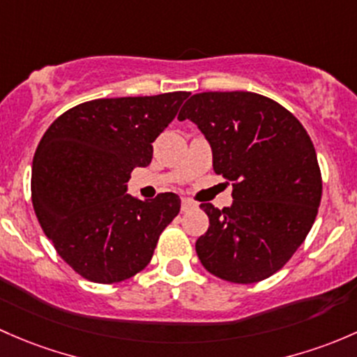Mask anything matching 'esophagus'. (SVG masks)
Segmentation results:
<instances>
[{
  "mask_svg": "<svg viewBox=\"0 0 357 357\" xmlns=\"http://www.w3.org/2000/svg\"><path fill=\"white\" fill-rule=\"evenodd\" d=\"M192 208H196V203H194V201H190V199H182V206H180V209H182V211H189V209H192Z\"/></svg>",
  "mask_w": 357,
  "mask_h": 357,
  "instance_id": "1",
  "label": "esophagus"
}]
</instances>
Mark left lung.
<instances>
[{"label":"left lung","mask_w":357,"mask_h":357,"mask_svg":"<svg viewBox=\"0 0 357 357\" xmlns=\"http://www.w3.org/2000/svg\"><path fill=\"white\" fill-rule=\"evenodd\" d=\"M211 144L213 168L232 182L234 203H203L209 229L196 252L209 273L255 284L277 273L313 227L321 172L303 123L256 93H201L182 106Z\"/></svg>","instance_id":"1"}]
</instances>
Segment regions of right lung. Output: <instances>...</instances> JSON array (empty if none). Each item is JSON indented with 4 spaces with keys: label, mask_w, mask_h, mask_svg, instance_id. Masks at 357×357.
I'll list each match as a JSON object with an SVG mask.
<instances>
[{
    "label": "right lung",
    "mask_w": 357,
    "mask_h": 357,
    "mask_svg": "<svg viewBox=\"0 0 357 357\" xmlns=\"http://www.w3.org/2000/svg\"><path fill=\"white\" fill-rule=\"evenodd\" d=\"M189 94L93 99L44 132L32 161V204L58 255L86 280L116 284L144 270L178 215L177 194L141 201L125 190Z\"/></svg>",
    "instance_id": "obj_1"
}]
</instances>
